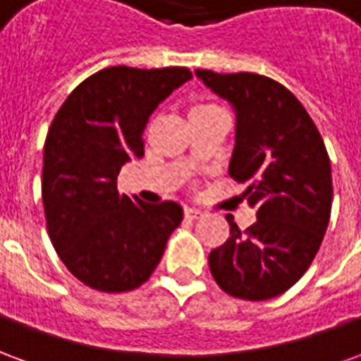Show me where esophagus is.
<instances>
[{
    "instance_id": "obj_1",
    "label": "esophagus",
    "mask_w": 361,
    "mask_h": 361,
    "mask_svg": "<svg viewBox=\"0 0 361 361\" xmlns=\"http://www.w3.org/2000/svg\"><path fill=\"white\" fill-rule=\"evenodd\" d=\"M183 214H185V219L188 220H197L201 214H203V212L197 211V209H193V207H185V209H183Z\"/></svg>"
}]
</instances>
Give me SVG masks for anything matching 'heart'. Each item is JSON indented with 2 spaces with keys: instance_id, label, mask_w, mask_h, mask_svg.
I'll list each match as a JSON object with an SVG mask.
<instances>
[{
  "instance_id": "1",
  "label": "heart",
  "mask_w": 361,
  "mask_h": 361,
  "mask_svg": "<svg viewBox=\"0 0 361 361\" xmlns=\"http://www.w3.org/2000/svg\"><path fill=\"white\" fill-rule=\"evenodd\" d=\"M212 111H220V108L214 104H195L189 110V118H197V116H204V114H212Z\"/></svg>"
}]
</instances>
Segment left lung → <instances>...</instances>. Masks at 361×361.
I'll return each mask as SVG.
<instances>
[{
  "mask_svg": "<svg viewBox=\"0 0 361 361\" xmlns=\"http://www.w3.org/2000/svg\"><path fill=\"white\" fill-rule=\"evenodd\" d=\"M204 87L235 114L228 172L251 180L243 191L257 222L242 232L230 216V238L211 251L209 267L226 294L251 302L286 292L317 255L331 219V160L300 100L257 73L197 69Z\"/></svg>",
  "mask_w": 361,
  "mask_h": 361,
  "instance_id": "obj_1",
  "label": "left lung"
}]
</instances>
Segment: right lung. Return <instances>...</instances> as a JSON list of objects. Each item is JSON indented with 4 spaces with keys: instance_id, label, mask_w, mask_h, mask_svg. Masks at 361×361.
<instances>
[{
    "instance_id": "add662e5",
    "label": "right lung",
    "mask_w": 361,
    "mask_h": 361,
    "mask_svg": "<svg viewBox=\"0 0 361 361\" xmlns=\"http://www.w3.org/2000/svg\"><path fill=\"white\" fill-rule=\"evenodd\" d=\"M191 79L185 67H108L67 96L44 142L48 234L69 272L102 292L141 286L180 226L178 203L119 195L121 166L139 160L158 104Z\"/></svg>"
}]
</instances>
